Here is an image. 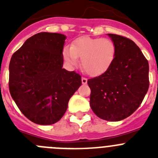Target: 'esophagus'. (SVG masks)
I'll list each match as a JSON object with an SVG mask.
<instances>
[{
  "mask_svg": "<svg viewBox=\"0 0 158 158\" xmlns=\"http://www.w3.org/2000/svg\"><path fill=\"white\" fill-rule=\"evenodd\" d=\"M87 81H88V79L86 77H82L81 78V82L83 85H85V84H87Z\"/></svg>",
  "mask_w": 158,
  "mask_h": 158,
  "instance_id": "esophagus-1",
  "label": "esophagus"
}]
</instances>
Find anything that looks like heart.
<instances>
[{
  "mask_svg": "<svg viewBox=\"0 0 158 158\" xmlns=\"http://www.w3.org/2000/svg\"><path fill=\"white\" fill-rule=\"evenodd\" d=\"M62 56L67 64L74 66L81 58L83 70L91 76L105 73L113 64L116 56V45L107 38L79 37L73 42L71 47H64Z\"/></svg>",
  "mask_w": 158,
  "mask_h": 158,
  "instance_id": "heart-1",
  "label": "heart"
}]
</instances>
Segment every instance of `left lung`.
<instances>
[{
	"instance_id": "8db88e82",
	"label": "left lung",
	"mask_w": 158,
	"mask_h": 158,
	"mask_svg": "<svg viewBox=\"0 0 158 158\" xmlns=\"http://www.w3.org/2000/svg\"><path fill=\"white\" fill-rule=\"evenodd\" d=\"M116 45L115 59L105 73L88 80L90 107L99 118L119 121L136 111L150 85L149 63L128 38L108 34Z\"/></svg>"
}]
</instances>
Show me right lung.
I'll return each instance as SVG.
<instances>
[{
	"label": "right lung",
	"instance_id": "add662e5",
	"mask_svg": "<svg viewBox=\"0 0 158 158\" xmlns=\"http://www.w3.org/2000/svg\"><path fill=\"white\" fill-rule=\"evenodd\" d=\"M64 35L40 32L12 54L8 87L19 109L29 120L51 125L61 119L68 102L81 85V77L62 69Z\"/></svg>",
	"mask_w": 158,
	"mask_h": 158
}]
</instances>
